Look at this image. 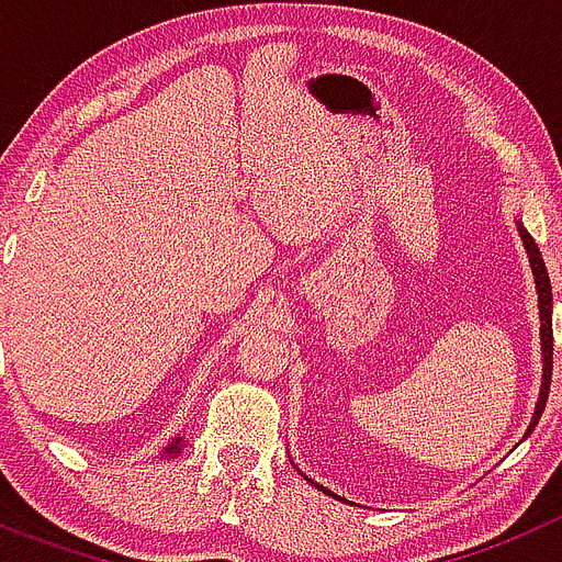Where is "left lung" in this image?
<instances>
[{"label": "left lung", "mask_w": 562, "mask_h": 562, "mask_svg": "<svg viewBox=\"0 0 562 562\" xmlns=\"http://www.w3.org/2000/svg\"><path fill=\"white\" fill-rule=\"evenodd\" d=\"M520 238H524V247L529 252V261H532V272H535V284H538V301H540V321H543V329H540V340H543V385H540V400L538 408H535V419L529 425V430L538 425L540 414L546 408V396H549V382H552V351H554V337H552V284H549V272H546L543 256H540L538 245H535V238L524 231V225L518 227Z\"/></svg>", "instance_id": "1"}]
</instances>
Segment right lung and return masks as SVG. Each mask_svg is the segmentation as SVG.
<instances>
[{
	"mask_svg": "<svg viewBox=\"0 0 562 562\" xmlns=\"http://www.w3.org/2000/svg\"><path fill=\"white\" fill-rule=\"evenodd\" d=\"M180 436H177V439H173L171 441V445H168V448H166V453H180Z\"/></svg>",
	"mask_w": 562,
	"mask_h": 562,
	"instance_id": "obj_1",
	"label": "right lung"
}]
</instances>
